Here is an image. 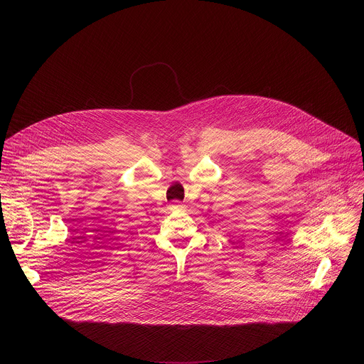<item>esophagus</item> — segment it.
Here are the masks:
<instances>
[{"mask_svg":"<svg viewBox=\"0 0 364 364\" xmlns=\"http://www.w3.org/2000/svg\"><path fill=\"white\" fill-rule=\"evenodd\" d=\"M170 209H171V210H181V209H183V204H178V203L171 204Z\"/></svg>","mask_w":364,"mask_h":364,"instance_id":"34e87169","label":"esophagus"}]
</instances>
